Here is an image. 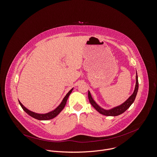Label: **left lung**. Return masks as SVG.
Segmentation results:
<instances>
[{"label": "left lung", "instance_id": "1", "mask_svg": "<svg viewBox=\"0 0 157 157\" xmlns=\"http://www.w3.org/2000/svg\"><path fill=\"white\" fill-rule=\"evenodd\" d=\"M138 89V75L137 74H136V85H135V87L134 92L133 94L124 102L121 105L117 106L116 107H114L112 109L110 110H105L102 108H101L100 106H98L96 102L94 100L93 98L91 96L90 91H89L88 93V97H89V100L90 103H91V105L101 114L103 115H106V116H117L119 115L121 113H123L125 112L132 105V104L133 103L135 97L137 94Z\"/></svg>", "mask_w": 157, "mask_h": 157}]
</instances>
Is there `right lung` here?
Returning a JSON list of instances; mask_svg holds the SVG:
<instances>
[{
    "mask_svg": "<svg viewBox=\"0 0 157 157\" xmlns=\"http://www.w3.org/2000/svg\"><path fill=\"white\" fill-rule=\"evenodd\" d=\"M73 90V89H72L71 90H70L67 94L65 96V97L63 98V99L62 100V102L60 103V105L55 109L53 111H51L48 113H44V114H40V113H35V112H33L29 110H28L27 108H25L22 104V103L19 100V102L20 103V105L21 106V107L22 108V109L28 114L30 116H31L32 117L36 118V119H37V120H50V119H52L55 118L57 115H58L59 114V113L63 109V108L65 107V104L67 103V99L70 95V94H71V92H72Z\"/></svg>",
    "mask_w": 157,
    "mask_h": 157,
    "instance_id": "add662e5",
    "label": "right lung"
}]
</instances>
